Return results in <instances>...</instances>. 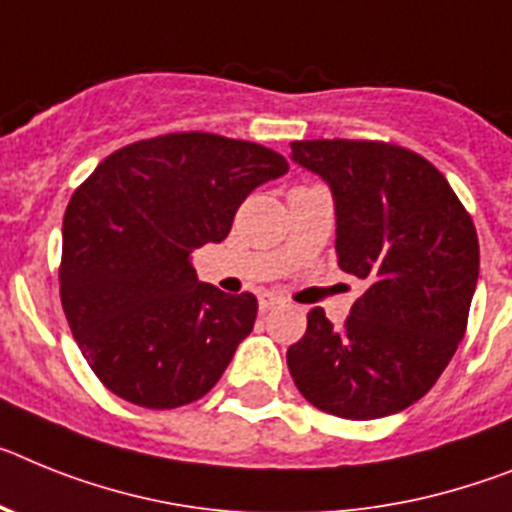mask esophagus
Returning <instances> with one entry per match:
<instances>
[{
  "label": "esophagus",
  "mask_w": 512,
  "mask_h": 512,
  "mask_svg": "<svg viewBox=\"0 0 512 512\" xmlns=\"http://www.w3.org/2000/svg\"><path fill=\"white\" fill-rule=\"evenodd\" d=\"M278 304H283L278 296H273V293H260V311H270V309H275Z\"/></svg>",
  "instance_id": "1"
}]
</instances>
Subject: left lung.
<instances>
[{
    "instance_id": "1",
    "label": "left lung",
    "mask_w": 512,
    "mask_h": 512,
    "mask_svg": "<svg viewBox=\"0 0 512 512\" xmlns=\"http://www.w3.org/2000/svg\"><path fill=\"white\" fill-rule=\"evenodd\" d=\"M330 182L337 265L366 291L340 327L314 306L286 353L293 384L345 420L394 415L425 397L459 348L479 275L474 221L446 177L386 141H293Z\"/></svg>"
}]
</instances>
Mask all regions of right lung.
<instances>
[{
    "mask_svg": "<svg viewBox=\"0 0 512 512\" xmlns=\"http://www.w3.org/2000/svg\"><path fill=\"white\" fill-rule=\"evenodd\" d=\"M286 172L268 146L185 131L113 151L74 190L61 306L115 397L175 410L216 386L255 327L257 299L198 281L190 252L226 239L244 198Z\"/></svg>",
    "mask_w": 512,
    "mask_h": 512,
    "instance_id": "1",
    "label": "right lung"
}]
</instances>
